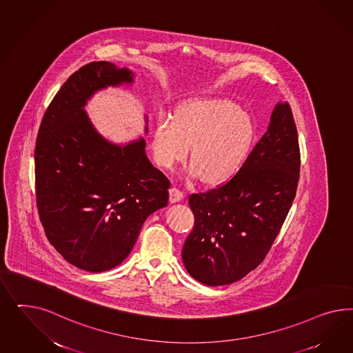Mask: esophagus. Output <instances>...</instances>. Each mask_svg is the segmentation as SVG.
Segmentation results:
<instances>
[{
    "label": "esophagus",
    "mask_w": 353,
    "mask_h": 353,
    "mask_svg": "<svg viewBox=\"0 0 353 353\" xmlns=\"http://www.w3.org/2000/svg\"><path fill=\"white\" fill-rule=\"evenodd\" d=\"M182 198H183V192L180 189H177V188H172L171 190H170V201H171V203H177V202L181 201Z\"/></svg>",
    "instance_id": "esophagus-1"
}]
</instances>
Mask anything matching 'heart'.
I'll return each mask as SVG.
<instances>
[{"instance_id":"heart-1","label":"heart","mask_w":353,"mask_h":353,"mask_svg":"<svg viewBox=\"0 0 353 353\" xmlns=\"http://www.w3.org/2000/svg\"><path fill=\"white\" fill-rule=\"evenodd\" d=\"M254 141L252 120L232 101L195 98L177 107L173 121H158L154 154L163 168L171 170L190 148L192 174H201L205 183H221L242 168Z\"/></svg>"}]
</instances>
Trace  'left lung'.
<instances>
[{"label":"left lung","instance_id":"1","mask_svg":"<svg viewBox=\"0 0 353 353\" xmlns=\"http://www.w3.org/2000/svg\"><path fill=\"white\" fill-rule=\"evenodd\" d=\"M300 172L298 132L288 102L224 185L189 196L194 228L182 247L192 278L207 286L239 281L265 259L294 202Z\"/></svg>","mask_w":353,"mask_h":353}]
</instances>
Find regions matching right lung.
I'll return each mask as SVG.
<instances>
[{
	"instance_id": "1",
	"label": "right lung",
	"mask_w": 353,
	"mask_h": 353,
	"mask_svg": "<svg viewBox=\"0 0 353 353\" xmlns=\"http://www.w3.org/2000/svg\"><path fill=\"white\" fill-rule=\"evenodd\" d=\"M133 76L106 61L85 64L54 97L36 139V202L45 234L86 272L121 264L145 220L168 203L171 182L150 163L145 139L112 143L84 110L96 92L130 84Z\"/></svg>"
}]
</instances>
